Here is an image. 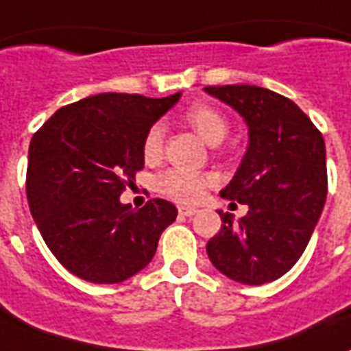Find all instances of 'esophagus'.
I'll return each instance as SVG.
<instances>
[{
	"label": "esophagus",
	"instance_id": "34e87169",
	"mask_svg": "<svg viewBox=\"0 0 351 351\" xmlns=\"http://www.w3.org/2000/svg\"><path fill=\"white\" fill-rule=\"evenodd\" d=\"M195 212L197 210L191 208V206H178V214L182 215V217H191Z\"/></svg>",
	"mask_w": 351,
	"mask_h": 351
}]
</instances>
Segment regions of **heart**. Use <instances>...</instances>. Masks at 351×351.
Returning <instances> with one entry per match:
<instances>
[{
  "mask_svg": "<svg viewBox=\"0 0 351 351\" xmlns=\"http://www.w3.org/2000/svg\"><path fill=\"white\" fill-rule=\"evenodd\" d=\"M186 121L189 126L195 130L197 134L210 145H217L223 141V137L228 132L227 117L221 111L215 110L214 106L208 104H193L186 111ZM143 160L154 165L162 160L163 154V132L162 128L154 124L147 130L143 137L141 145ZM215 178L210 173H195V171H186V169H169L165 173L158 176L156 189L171 201L189 202L199 201L204 193V189L214 186Z\"/></svg>",
  "mask_w": 351,
  "mask_h": 351,
  "instance_id": "1",
  "label": "heart"
}]
</instances>
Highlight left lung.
I'll list each match as a JSON object with an SVG mask.
<instances>
[{
  "label": "left lung",
  "instance_id": "1",
  "mask_svg": "<svg viewBox=\"0 0 351 351\" xmlns=\"http://www.w3.org/2000/svg\"><path fill=\"white\" fill-rule=\"evenodd\" d=\"M249 126V147L221 191L247 204L240 221L219 212L221 230L206 243L215 268L243 285H264L300 261L328 195L322 132L290 98L256 85L204 87Z\"/></svg>",
  "mask_w": 351,
  "mask_h": 351
}]
</instances>
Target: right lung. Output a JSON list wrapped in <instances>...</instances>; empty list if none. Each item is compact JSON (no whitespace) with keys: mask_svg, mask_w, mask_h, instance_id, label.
Here are the masks:
<instances>
[{"mask_svg":"<svg viewBox=\"0 0 351 351\" xmlns=\"http://www.w3.org/2000/svg\"><path fill=\"white\" fill-rule=\"evenodd\" d=\"M178 98L180 93L89 96L57 110L33 136L25 176L31 215L70 274L115 285L152 261L176 206L152 199L134 210L119 197L145 165L147 130Z\"/></svg>","mask_w":351,"mask_h":351,"instance_id":"obj_1","label":"right lung"}]
</instances>
